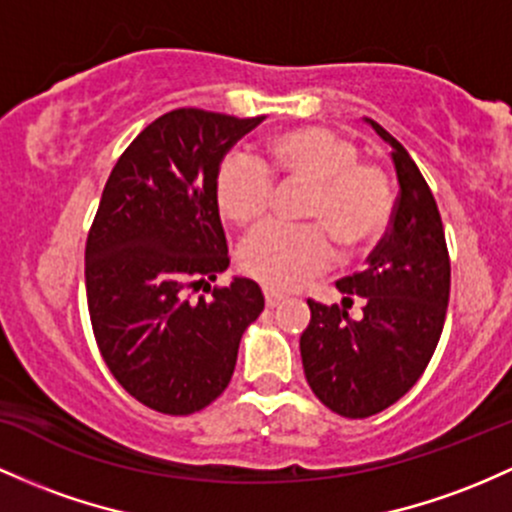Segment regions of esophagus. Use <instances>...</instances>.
<instances>
[{"mask_svg":"<svg viewBox=\"0 0 512 512\" xmlns=\"http://www.w3.org/2000/svg\"><path fill=\"white\" fill-rule=\"evenodd\" d=\"M284 301V294L282 291H274V289H265V303L269 308H274V306H279V303Z\"/></svg>","mask_w":512,"mask_h":512,"instance_id":"34e87169","label":"esophagus"}]
</instances>
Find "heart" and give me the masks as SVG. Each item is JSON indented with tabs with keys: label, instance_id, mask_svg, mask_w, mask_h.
Returning <instances> with one entry per match:
<instances>
[{
	"label": "heart",
	"instance_id": "b5f03b06",
	"mask_svg": "<svg viewBox=\"0 0 512 512\" xmlns=\"http://www.w3.org/2000/svg\"><path fill=\"white\" fill-rule=\"evenodd\" d=\"M311 184L306 218L311 226H267L252 230L240 245V267L274 289H294L333 262L335 240L347 250L374 243L389 228L393 187L389 172L359 160L357 145L320 126L294 128L267 143L265 165L230 155L216 174L218 209L238 226L267 216L274 179Z\"/></svg>",
	"mask_w": 512,
	"mask_h": 512
}]
</instances>
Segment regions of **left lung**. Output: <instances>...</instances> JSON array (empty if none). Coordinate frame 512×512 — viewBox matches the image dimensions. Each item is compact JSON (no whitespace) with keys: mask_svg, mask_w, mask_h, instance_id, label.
<instances>
[{"mask_svg":"<svg viewBox=\"0 0 512 512\" xmlns=\"http://www.w3.org/2000/svg\"><path fill=\"white\" fill-rule=\"evenodd\" d=\"M367 123L393 150L391 228L367 269L338 282L342 306L362 296V318L308 301L311 323L301 335L308 386L342 418H369L413 389L440 342L449 301V252L435 196L408 150L376 121Z\"/></svg>","mask_w":512,"mask_h":512,"instance_id":"1","label":"left lung"}]
</instances>
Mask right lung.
Here are the masks:
<instances>
[{
    "instance_id": "1",
    "label": "right lung",
    "mask_w": 512,
    "mask_h": 512,
    "mask_svg": "<svg viewBox=\"0 0 512 512\" xmlns=\"http://www.w3.org/2000/svg\"><path fill=\"white\" fill-rule=\"evenodd\" d=\"M262 121L174 109L138 133L106 179L84 250L89 318L114 379L157 413L216 401L265 308L252 279L211 289L230 265L218 167ZM201 285L211 300L191 299Z\"/></svg>"
}]
</instances>
